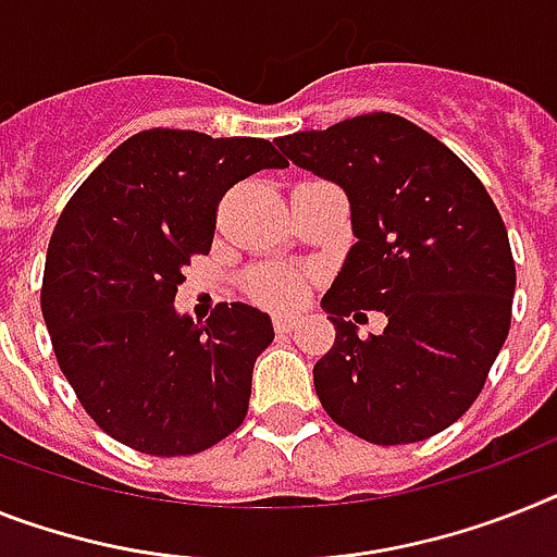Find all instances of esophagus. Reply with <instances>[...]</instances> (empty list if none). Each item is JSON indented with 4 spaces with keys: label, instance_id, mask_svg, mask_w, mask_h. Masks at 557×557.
<instances>
[{
    "label": "esophagus",
    "instance_id": "esophagus-1",
    "mask_svg": "<svg viewBox=\"0 0 557 557\" xmlns=\"http://www.w3.org/2000/svg\"><path fill=\"white\" fill-rule=\"evenodd\" d=\"M297 322H300L297 314H274V329H277L280 334H288V331L297 329Z\"/></svg>",
    "mask_w": 557,
    "mask_h": 557
}]
</instances>
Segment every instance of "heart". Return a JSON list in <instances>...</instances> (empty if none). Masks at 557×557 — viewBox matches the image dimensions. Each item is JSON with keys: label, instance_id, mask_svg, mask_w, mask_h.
<instances>
[{"label": "heart", "instance_id": "b5f03b06", "mask_svg": "<svg viewBox=\"0 0 557 557\" xmlns=\"http://www.w3.org/2000/svg\"><path fill=\"white\" fill-rule=\"evenodd\" d=\"M302 280L286 269H263L255 271L249 280V292L257 300L269 302V306H288L300 297Z\"/></svg>", "mask_w": 557, "mask_h": 557}]
</instances>
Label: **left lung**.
Instances as JSON below:
<instances>
[{"label":"left lung","mask_w":557,"mask_h":557,"mask_svg":"<svg viewBox=\"0 0 557 557\" xmlns=\"http://www.w3.org/2000/svg\"><path fill=\"white\" fill-rule=\"evenodd\" d=\"M277 147L343 186L357 237L322 297L336 329L314 366L322 408L371 445L436 436L473 405L509 334L516 263L493 198L453 149L394 112ZM366 310L388 325L359 341L352 321Z\"/></svg>","instance_id":"left-lung-1"}]
</instances>
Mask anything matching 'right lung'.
<instances>
[{"label": "right lung", "mask_w": 557, "mask_h": 557, "mask_svg": "<svg viewBox=\"0 0 557 557\" xmlns=\"http://www.w3.org/2000/svg\"><path fill=\"white\" fill-rule=\"evenodd\" d=\"M288 166L265 138L144 129L112 149L55 223L41 314L59 368L92 422L149 456L209 450L246 419L269 314L221 302L207 322L175 311L218 203L237 181Z\"/></svg>", "instance_id": "add662e5"}]
</instances>
